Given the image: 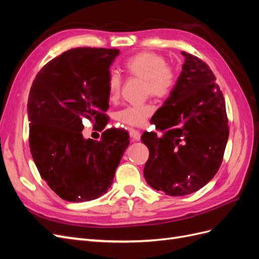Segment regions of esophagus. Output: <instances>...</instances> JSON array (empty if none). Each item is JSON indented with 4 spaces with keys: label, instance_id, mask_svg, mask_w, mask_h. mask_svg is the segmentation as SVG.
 I'll return each mask as SVG.
<instances>
[{
    "label": "esophagus",
    "instance_id": "esophagus-1",
    "mask_svg": "<svg viewBox=\"0 0 259 259\" xmlns=\"http://www.w3.org/2000/svg\"><path fill=\"white\" fill-rule=\"evenodd\" d=\"M130 136H131L132 140H134V142H137V140L140 139V136H142V134H140V132H138V131H132Z\"/></svg>",
    "mask_w": 259,
    "mask_h": 259
}]
</instances>
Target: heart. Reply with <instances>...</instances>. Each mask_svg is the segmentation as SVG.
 <instances>
[{
	"label": "heart",
	"instance_id": "heart-1",
	"mask_svg": "<svg viewBox=\"0 0 259 259\" xmlns=\"http://www.w3.org/2000/svg\"><path fill=\"white\" fill-rule=\"evenodd\" d=\"M123 68L128 75L145 81V94L155 98L168 96L176 84L174 70L167 66L163 56L152 52H140L124 61ZM108 95L115 99L120 94L121 79L116 73H111L107 82ZM152 113L150 105H133L125 107L116 113L119 122L132 127L144 125Z\"/></svg>",
	"mask_w": 259,
	"mask_h": 259
}]
</instances>
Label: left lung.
<instances>
[{"label":"left lung","instance_id":"obj_1","mask_svg":"<svg viewBox=\"0 0 259 259\" xmlns=\"http://www.w3.org/2000/svg\"><path fill=\"white\" fill-rule=\"evenodd\" d=\"M185 62L169 97L152 116L154 132H145L149 149L144 168L148 185L171 197L204 187L221 166L229 136L222 91L209 67L182 52Z\"/></svg>","mask_w":259,"mask_h":259}]
</instances>
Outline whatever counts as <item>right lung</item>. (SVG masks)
I'll use <instances>...</instances> for the list:
<instances>
[{
    "instance_id": "add662e5",
    "label": "right lung",
    "mask_w": 259,
    "mask_h": 259,
    "mask_svg": "<svg viewBox=\"0 0 259 259\" xmlns=\"http://www.w3.org/2000/svg\"><path fill=\"white\" fill-rule=\"evenodd\" d=\"M115 49L77 48L48 62L35 76L28 98L29 146L38 173L68 202L101 197L130 144L126 131L106 130L85 139L82 121L103 131L109 108L107 89Z\"/></svg>"
}]
</instances>
